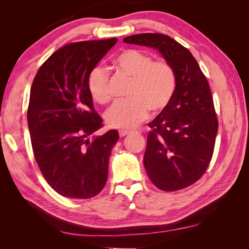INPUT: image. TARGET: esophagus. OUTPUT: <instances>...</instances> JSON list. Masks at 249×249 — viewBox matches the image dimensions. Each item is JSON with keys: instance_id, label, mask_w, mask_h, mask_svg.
I'll return each mask as SVG.
<instances>
[{"instance_id": "1", "label": "esophagus", "mask_w": 249, "mask_h": 249, "mask_svg": "<svg viewBox=\"0 0 249 249\" xmlns=\"http://www.w3.org/2000/svg\"><path fill=\"white\" fill-rule=\"evenodd\" d=\"M129 134H130L129 131H125V130L119 131V136H120V137H124V136H126V135H129Z\"/></svg>"}]
</instances>
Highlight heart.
<instances>
[{
  "mask_svg": "<svg viewBox=\"0 0 249 249\" xmlns=\"http://www.w3.org/2000/svg\"><path fill=\"white\" fill-rule=\"evenodd\" d=\"M115 71L130 80L125 96L129 99L115 103L105 114L111 129L130 130L148 115V110L157 113L167 107L177 85L172 66L163 60L153 61L145 53L134 49L119 52L113 59ZM87 88L92 99L99 104L110 101L109 79L103 67L90 71Z\"/></svg>",
  "mask_w": 249,
  "mask_h": 249,
  "instance_id": "heart-1",
  "label": "heart"
}]
</instances>
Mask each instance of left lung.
Returning <instances> with one entry per match:
<instances>
[{
    "mask_svg": "<svg viewBox=\"0 0 249 249\" xmlns=\"http://www.w3.org/2000/svg\"><path fill=\"white\" fill-rule=\"evenodd\" d=\"M124 42L157 50L176 72L172 99L148 124L143 164L159 189H184L205 173L214 152L218 122L209 83L190 51L167 35L142 33Z\"/></svg>",
    "mask_w": 249,
    "mask_h": 249,
    "instance_id": "8db88e82",
    "label": "left lung"
}]
</instances>
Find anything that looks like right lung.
Here are the masks:
<instances>
[{
  "mask_svg": "<svg viewBox=\"0 0 249 249\" xmlns=\"http://www.w3.org/2000/svg\"><path fill=\"white\" fill-rule=\"evenodd\" d=\"M116 42L67 44L41 65L32 83L28 126L34 157L48 184L64 197L91 198L106 185L119 135L116 130L94 135L103 119L94 111L87 79Z\"/></svg>",
  "mask_w": 249,
  "mask_h": 249,
  "instance_id": "1",
  "label": "right lung"
}]
</instances>
